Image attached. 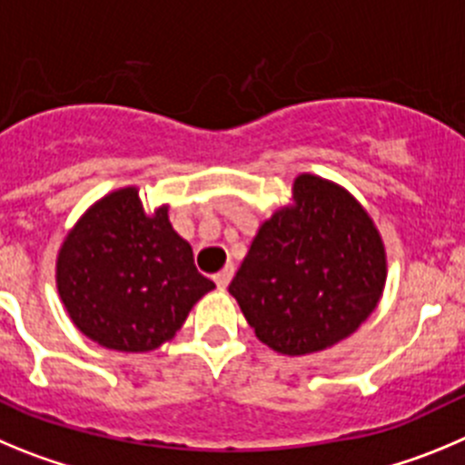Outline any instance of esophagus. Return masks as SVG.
<instances>
[{"instance_id": "obj_1", "label": "esophagus", "mask_w": 465, "mask_h": 465, "mask_svg": "<svg viewBox=\"0 0 465 465\" xmlns=\"http://www.w3.org/2000/svg\"><path fill=\"white\" fill-rule=\"evenodd\" d=\"M232 278H233V266H232V263H227V266H224V269L220 271V273L213 275V280H215V282H217V287H227V284L232 282Z\"/></svg>"}]
</instances>
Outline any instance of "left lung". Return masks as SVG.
<instances>
[{
    "label": "left lung",
    "instance_id": "left-lung-1",
    "mask_svg": "<svg viewBox=\"0 0 465 465\" xmlns=\"http://www.w3.org/2000/svg\"><path fill=\"white\" fill-rule=\"evenodd\" d=\"M387 263L373 220L317 175L294 181V206L259 227L229 284L262 342L299 357L357 331L378 305Z\"/></svg>",
    "mask_w": 465,
    "mask_h": 465
}]
</instances>
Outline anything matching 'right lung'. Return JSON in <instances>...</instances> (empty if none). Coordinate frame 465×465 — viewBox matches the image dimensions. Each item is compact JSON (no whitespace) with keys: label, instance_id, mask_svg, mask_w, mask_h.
<instances>
[{"label":"right lung","instance_id":"1","mask_svg":"<svg viewBox=\"0 0 465 465\" xmlns=\"http://www.w3.org/2000/svg\"><path fill=\"white\" fill-rule=\"evenodd\" d=\"M213 287L166 208L145 215L136 187L94 203L57 257V290L74 324L118 352H150L173 338Z\"/></svg>","mask_w":465,"mask_h":465}]
</instances>
